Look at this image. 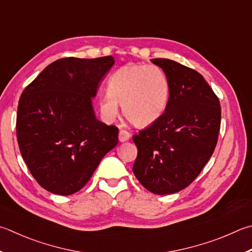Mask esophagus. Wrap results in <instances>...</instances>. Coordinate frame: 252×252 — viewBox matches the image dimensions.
<instances>
[{"instance_id":"esophagus-1","label":"esophagus","mask_w":252,"mask_h":252,"mask_svg":"<svg viewBox=\"0 0 252 252\" xmlns=\"http://www.w3.org/2000/svg\"><path fill=\"white\" fill-rule=\"evenodd\" d=\"M130 136H131V134L126 130H120V132H119V141L120 142L127 141L130 139Z\"/></svg>"}]
</instances>
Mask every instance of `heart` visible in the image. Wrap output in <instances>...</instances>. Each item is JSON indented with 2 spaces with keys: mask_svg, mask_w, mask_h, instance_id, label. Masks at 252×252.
<instances>
[{
  "mask_svg": "<svg viewBox=\"0 0 252 252\" xmlns=\"http://www.w3.org/2000/svg\"><path fill=\"white\" fill-rule=\"evenodd\" d=\"M108 94L99 100V108L107 121L119 114V106L136 126H149L165 112L170 99V84L164 71L157 66L127 65L110 76Z\"/></svg>",
  "mask_w": 252,
  "mask_h": 252,
  "instance_id": "obj_1",
  "label": "heart"
}]
</instances>
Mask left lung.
I'll return each mask as SVG.
<instances>
[{
	"instance_id": "8db88e82",
	"label": "left lung",
	"mask_w": 252,
	"mask_h": 252,
	"mask_svg": "<svg viewBox=\"0 0 252 252\" xmlns=\"http://www.w3.org/2000/svg\"><path fill=\"white\" fill-rule=\"evenodd\" d=\"M170 84L165 112L133 135L138 148L134 175L158 195L177 193L199 175L216 148L220 103L204 77L165 58L152 59Z\"/></svg>"
}]
</instances>
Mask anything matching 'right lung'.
Returning a JSON list of instances; mask_svg holds the SVG:
<instances>
[{"instance_id":"right-lung-1","label":"right lung","mask_w":252,"mask_h":252,"mask_svg":"<svg viewBox=\"0 0 252 252\" xmlns=\"http://www.w3.org/2000/svg\"><path fill=\"white\" fill-rule=\"evenodd\" d=\"M114 58H62L23 91L16 135L38 184L57 195L80 190L102 158L118 144L119 130L95 118L93 98Z\"/></svg>"}]
</instances>
